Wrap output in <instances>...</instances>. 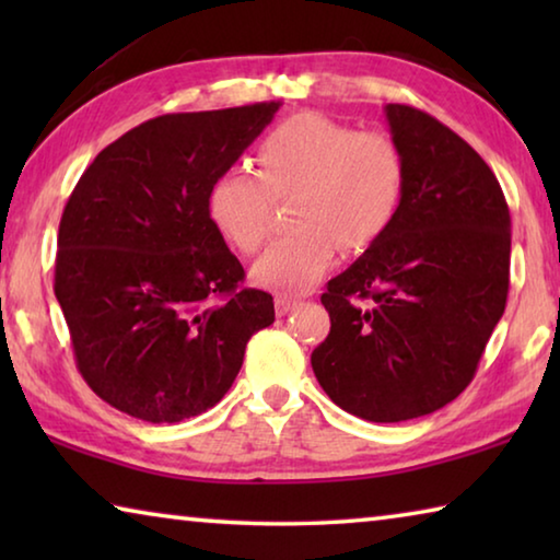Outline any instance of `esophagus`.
Returning a JSON list of instances; mask_svg holds the SVG:
<instances>
[{"label": "esophagus", "instance_id": "1", "mask_svg": "<svg viewBox=\"0 0 560 560\" xmlns=\"http://www.w3.org/2000/svg\"><path fill=\"white\" fill-rule=\"evenodd\" d=\"M293 306H296V299L277 296V301H273V308H277V316H287L289 311H293Z\"/></svg>", "mask_w": 560, "mask_h": 560}]
</instances>
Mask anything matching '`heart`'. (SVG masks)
<instances>
[{
  "label": "heart",
  "instance_id": "obj_1",
  "mask_svg": "<svg viewBox=\"0 0 560 560\" xmlns=\"http://www.w3.org/2000/svg\"><path fill=\"white\" fill-rule=\"evenodd\" d=\"M257 175L224 170L207 187V220L242 254L267 240L271 200L293 197L296 232L254 264L259 287L303 293L334 267L340 246L363 252L390 230L405 195V160L395 140L355 130L320 113H299L273 128L254 155Z\"/></svg>",
  "mask_w": 560,
  "mask_h": 560
}]
</instances>
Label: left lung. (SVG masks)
I'll return each mask as SVG.
<instances>
[{
	"instance_id": "8db88e82",
	"label": "left lung",
	"mask_w": 560,
	"mask_h": 560,
	"mask_svg": "<svg viewBox=\"0 0 560 560\" xmlns=\"http://www.w3.org/2000/svg\"><path fill=\"white\" fill-rule=\"evenodd\" d=\"M385 118L405 160L402 205L328 281L330 334L311 365L346 412L402 422L452 402L477 373L506 308L511 217L467 140L402 103H387Z\"/></svg>"
}]
</instances>
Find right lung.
<instances>
[{
	"instance_id": "1",
	"label": "right lung",
	"mask_w": 560,
	"mask_h": 560,
	"mask_svg": "<svg viewBox=\"0 0 560 560\" xmlns=\"http://www.w3.org/2000/svg\"><path fill=\"white\" fill-rule=\"evenodd\" d=\"M279 106L145 120L73 187L54 293L75 368L116 410L153 424L202 415L232 387L249 338L273 324L271 293L242 287L205 200Z\"/></svg>"
}]
</instances>
